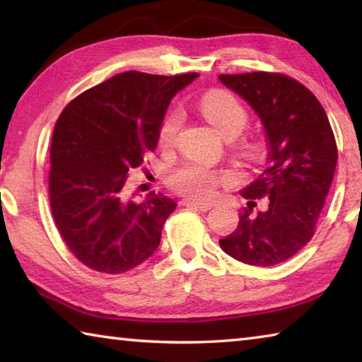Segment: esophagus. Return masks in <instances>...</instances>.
Here are the masks:
<instances>
[{
  "label": "esophagus",
  "mask_w": 362,
  "mask_h": 362,
  "mask_svg": "<svg viewBox=\"0 0 362 362\" xmlns=\"http://www.w3.org/2000/svg\"><path fill=\"white\" fill-rule=\"evenodd\" d=\"M183 206L194 207V209L198 211H209L212 207L211 203H204V201H198V199H185L183 201Z\"/></svg>",
  "instance_id": "1"
}]
</instances>
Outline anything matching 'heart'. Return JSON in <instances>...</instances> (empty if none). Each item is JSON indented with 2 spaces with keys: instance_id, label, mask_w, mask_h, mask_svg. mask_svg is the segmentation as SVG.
I'll return each mask as SVG.
<instances>
[{
  "instance_id": "b5f03b06",
  "label": "heart",
  "mask_w": 362,
  "mask_h": 362,
  "mask_svg": "<svg viewBox=\"0 0 362 362\" xmlns=\"http://www.w3.org/2000/svg\"><path fill=\"white\" fill-rule=\"evenodd\" d=\"M201 110L214 127L222 134L226 140H235L244 131L249 122V115L240 100L225 90H209L198 102ZM182 124V113L179 110H173L159 129V144L163 146L173 145L177 137V132ZM243 155L255 158L259 155V146L255 144H243ZM228 175L225 173L209 169L198 163H185L179 169H175L170 175V185L177 192L193 196V198H209L216 192L218 183L225 182Z\"/></svg>"
}]
</instances>
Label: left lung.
Instances as JSON below:
<instances>
[{
	"instance_id": "left-lung-1",
	"label": "left lung",
	"mask_w": 362,
	"mask_h": 362,
	"mask_svg": "<svg viewBox=\"0 0 362 362\" xmlns=\"http://www.w3.org/2000/svg\"><path fill=\"white\" fill-rule=\"evenodd\" d=\"M218 79L252 107L268 146L267 169L241 192L249 203L240 223L218 244L247 265H278L315 235L339 158L332 127L320 100L289 76L254 71ZM265 195L269 207L252 214L253 199Z\"/></svg>"
}]
</instances>
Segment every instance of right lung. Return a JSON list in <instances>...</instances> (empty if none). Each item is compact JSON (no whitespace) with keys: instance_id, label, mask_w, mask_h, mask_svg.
<instances>
[{"instance_id":"obj_1","label":"right lung","mask_w":362,"mask_h":362,"mask_svg":"<svg viewBox=\"0 0 362 362\" xmlns=\"http://www.w3.org/2000/svg\"><path fill=\"white\" fill-rule=\"evenodd\" d=\"M196 76L124 71L84 90L60 113L49 199L60 236L86 267L119 274L155 254L177 204L155 192L136 203L126 180L156 148L173 97Z\"/></svg>"}]
</instances>
